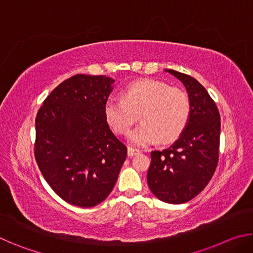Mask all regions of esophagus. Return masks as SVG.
<instances>
[{
	"mask_svg": "<svg viewBox=\"0 0 253 253\" xmlns=\"http://www.w3.org/2000/svg\"><path fill=\"white\" fill-rule=\"evenodd\" d=\"M127 154H128V156H129V157H132V156L137 155V154H139V151H138V149H135L132 147H128Z\"/></svg>",
	"mask_w": 253,
	"mask_h": 253,
	"instance_id": "esophagus-1",
	"label": "esophagus"
}]
</instances>
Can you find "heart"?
Returning a JSON list of instances; mask_svg holds the SVG:
<instances>
[{
    "label": "heart",
    "mask_w": 253,
    "mask_h": 253,
    "mask_svg": "<svg viewBox=\"0 0 253 253\" xmlns=\"http://www.w3.org/2000/svg\"><path fill=\"white\" fill-rule=\"evenodd\" d=\"M190 114L185 92L153 79L134 81L124 89L123 99L109 98L104 106L106 122L117 134L129 131L138 115L142 123L128 135L137 146L173 142L185 129Z\"/></svg>",
    "instance_id": "heart-1"
}]
</instances>
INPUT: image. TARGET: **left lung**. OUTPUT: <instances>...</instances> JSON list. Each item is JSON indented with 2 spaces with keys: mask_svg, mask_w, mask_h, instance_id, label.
<instances>
[{
  "mask_svg": "<svg viewBox=\"0 0 253 253\" xmlns=\"http://www.w3.org/2000/svg\"><path fill=\"white\" fill-rule=\"evenodd\" d=\"M184 84L191 104L188 123L177 140L151 153L147 184L158 200L182 204L204 190L219 160L220 114L215 102L193 77L165 69Z\"/></svg>",
  "mask_w": 253,
  "mask_h": 253,
  "instance_id": "obj_1",
  "label": "left lung"
}]
</instances>
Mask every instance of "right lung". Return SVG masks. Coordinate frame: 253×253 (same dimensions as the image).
<instances>
[{"instance_id":"add662e5","label":"right lung","mask_w":253,"mask_h":253,"mask_svg":"<svg viewBox=\"0 0 253 253\" xmlns=\"http://www.w3.org/2000/svg\"><path fill=\"white\" fill-rule=\"evenodd\" d=\"M114 83L106 76L76 75L54 88L38 111L37 163L51 188L76 207L106 200L126 160L127 147L104 115Z\"/></svg>"}]
</instances>
